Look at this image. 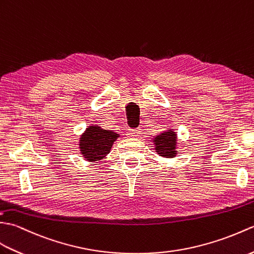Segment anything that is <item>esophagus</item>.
I'll return each instance as SVG.
<instances>
[{
  "instance_id": "1",
  "label": "esophagus",
  "mask_w": 254,
  "mask_h": 254,
  "mask_svg": "<svg viewBox=\"0 0 254 254\" xmlns=\"http://www.w3.org/2000/svg\"><path fill=\"white\" fill-rule=\"evenodd\" d=\"M129 134H130L131 137H137L138 134H139V128H137V129H130V130H129Z\"/></svg>"
}]
</instances>
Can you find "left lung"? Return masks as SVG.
I'll list each match as a JSON object with an SVG mask.
<instances>
[{
  "mask_svg": "<svg viewBox=\"0 0 254 254\" xmlns=\"http://www.w3.org/2000/svg\"><path fill=\"white\" fill-rule=\"evenodd\" d=\"M155 145L156 153L160 156L172 159L177 154L176 146H177V136L176 132L172 129L160 133L153 139Z\"/></svg>",
  "mask_w": 254,
  "mask_h": 254,
  "instance_id": "obj_1",
  "label": "left lung"
}]
</instances>
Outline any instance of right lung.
Here are the masks:
<instances>
[{"label":"right lung","instance_id":"obj_1","mask_svg":"<svg viewBox=\"0 0 254 254\" xmlns=\"http://www.w3.org/2000/svg\"><path fill=\"white\" fill-rule=\"evenodd\" d=\"M120 134L99 126H89L79 138V149L89 162H101L110 153L112 145Z\"/></svg>","mask_w":254,"mask_h":254}]
</instances>
